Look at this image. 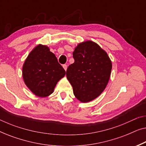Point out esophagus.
Wrapping results in <instances>:
<instances>
[{
    "instance_id": "obj_1",
    "label": "esophagus",
    "mask_w": 146,
    "mask_h": 146,
    "mask_svg": "<svg viewBox=\"0 0 146 146\" xmlns=\"http://www.w3.org/2000/svg\"><path fill=\"white\" fill-rule=\"evenodd\" d=\"M63 68H64V69L65 70H66V69H67V65L66 64H63Z\"/></svg>"
}]
</instances>
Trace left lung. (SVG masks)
Wrapping results in <instances>:
<instances>
[{
    "label": "left lung",
    "instance_id": "obj_1",
    "mask_svg": "<svg viewBox=\"0 0 146 146\" xmlns=\"http://www.w3.org/2000/svg\"><path fill=\"white\" fill-rule=\"evenodd\" d=\"M74 62L68 67L66 77L76 98L82 102L96 98L106 87L111 70L107 53L96 43L79 44L73 52Z\"/></svg>",
    "mask_w": 146,
    "mask_h": 146
}]
</instances>
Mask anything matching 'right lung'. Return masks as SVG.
<instances>
[{"label":"right lung","instance_id":"1","mask_svg":"<svg viewBox=\"0 0 146 146\" xmlns=\"http://www.w3.org/2000/svg\"><path fill=\"white\" fill-rule=\"evenodd\" d=\"M65 74L64 69L49 48L40 44L29 54L23 68L26 85L40 97L51 94L58 82Z\"/></svg>","mask_w":146,"mask_h":146}]
</instances>
